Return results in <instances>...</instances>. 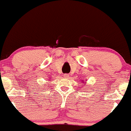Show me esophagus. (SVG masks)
Listing matches in <instances>:
<instances>
[{"label":"esophagus","mask_w":131,"mask_h":131,"mask_svg":"<svg viewBox=\"0 0 131 131\" xmlns=\"http://www.w3.org/2000/svg\"><path fill=\"white\" fill-rule=\"evenodd\" d=\"M69 76V75L68 74H64V77L66 78H68Z\"/></svg>","instance_id":"obj_1"}]
</instances>
